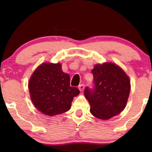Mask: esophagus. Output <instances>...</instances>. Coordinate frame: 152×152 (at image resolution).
Here are the masks:
<instances>
[{
	"label": "esophagus",
	"instance_id": "obj_1",
	"mask_svg": "<svg viewBox=\"0 0 152 152\" xmlns=\"http://www.w3.org/2000/svg\"><path fill=\"white\" fill-rule=\"evenodd\" d=\"M84 87H85L84 84H80V86H79L78 88H79V89H80V91H84Z\"/></svg>",
	"mask_w": 152,
	"mask_h": 152
}]
</instances>
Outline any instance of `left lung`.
I'll return each instance as SVG.
<instances>
[{"mask_svg": "<svg viewBox=\"0 0 152 152\" xmlns=\"http://www.w3.org/2000/svg\"><path fill=\"white\" fill-rule=\"evenodd\" d=\"M93 87H86L84 95L95 117L108 120L123 111L130 93V81L115 64H97L92 70Z\"/></svg>", "mask_w": 152, "mask_h": 152, "instance_id": "1", "label": "left lung"}]
</instances>
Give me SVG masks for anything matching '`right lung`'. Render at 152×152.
<instances>
[{"label":"right lung","mask_w":152,"mask_h":152,"mask_svg":"<svg viewBox=\"0 0 152 152\" xmlns=\"http://www.w3.org/2000/svg\"><path fill=\"white\" fill-rule=\"evenodd\" d=\"M30 97L37 109L47 115L68 111L80 90L70 86V76L64 73L60 64H41L28 83Z\"/></svg>","instance_id":"obj_1"}]
</instances>
